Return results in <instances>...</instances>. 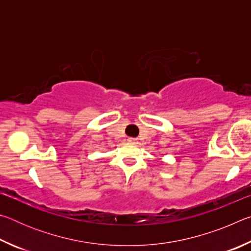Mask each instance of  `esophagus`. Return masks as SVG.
Returning a JSON list of instances; mask_svg holds the SVG:
<instances>
[{"instance_id":"34e87169","label":"esophagus","mask_w":251,"mask_h":251,"mask_svg":"<svg viewBox=\"0 0 251 251\" xmlns=\"http://www.w3.org/2000/svg\"><path fill=\"white\" fill-rule=\"evenodd\" d=\"M128 142H130V143H134V144H136V143H138V139H137V138H133V137H129V138H128Z\"/></svg>"}]
</instances>
